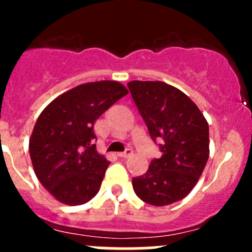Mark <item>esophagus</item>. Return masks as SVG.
<instances>
[{"instance_id": "esophagus-1", "label": "esophagus", "mask_w": 252, "mask_h": 252, "mask_svg": "<svg viewBox=\"0 0 252 252\" xmlns=\"http://www.w3.org/2000/svg\"><path fill=\"white\" fill-rule=\"evenodd\" d=\"M131 155H133V150H131V149H126L124 152H119L118 156L122 157V158H126V157L131 156Z\"/></svg>"}]
</instances>
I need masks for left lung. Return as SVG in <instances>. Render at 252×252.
I'll return each mask as SVG.
<instances>
[{
    "instance_id": "left-lung-1",
    "label": "left lung",
    "mask_w": 252,
    "mask_h": 252,
    "mask_svg": "<svg viewBox=\"0 0 252 252\" xmlns=\"http://www.w3.org/2000/svg\"><path fill=\"white\" fill-rule=\"evenodd\" d=\"M128 88L152 140H163L161 158L152 159L146 173L133 178L134 191L154 206L180 201L196 185L207 163V121L183 91L163 81L133 80Z\"/></svg>"
}]
</instances>
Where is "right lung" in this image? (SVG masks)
<instances>
[{
    "label": "right lung",
    "mask_w": 252,
    "mask_h": 252,
    "mask_svg": "<svg viewBox=\"0 0 252 252\" xmlns=\"http://www.w3.org/2000/svg\"><path fill=\"white\" fill-rule=\"evenodd\" d=\"M128 89L114 80L81 84L41 112L29 152L45 189L62 204H86L98 192L110 162L96 150L94 124Z\"/></svg>",
    "instance_id": "1"
}]
</instances>
